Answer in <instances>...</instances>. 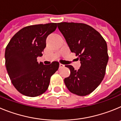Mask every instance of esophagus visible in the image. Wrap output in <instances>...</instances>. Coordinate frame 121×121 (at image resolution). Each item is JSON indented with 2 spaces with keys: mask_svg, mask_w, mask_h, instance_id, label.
<instances>
[{
  "mask_svg": "<svg viewBox=\"0 0 121 121\" xmlns=\"http://www.w3.org/2000/svg\"><path fill=\"white\" fill-rule=\"evenodd\" d=\"M64 67V65L62 64H59V68H62V67Z\"/></svg>",
  "mask_w": 121,
  "mask_h": 121,
  "instance_id": "1",
  "label": "esophagus"
}]
</instances>
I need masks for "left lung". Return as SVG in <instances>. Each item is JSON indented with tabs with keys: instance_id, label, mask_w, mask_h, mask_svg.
Instances as JSON below:
<instances>
[{
	"instance_id": "left-lung-1",
	"label": "left lung",
	"mask_w": 121,
	"mask_h": 121,
	"mask_svg": "<svg viewBox=\"0 0 121 121\" xmlns=\"http://www.w3.org/2000/svg\"><path fill=\"white\" fill-rule=\"evenodd\" d=\"M57 26L81 64L78 70L66 65L70 75L65 78V84L72 93L81 96L89 95L105 76L108 60L106 42L99 32L85 23L61 22Z\"/></svg>"
}]
</instances>
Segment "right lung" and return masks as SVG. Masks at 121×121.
<instances>
[{
	"instance_id": "add662e5",
	"label": "right lung",
	"mask_w": 121,
	"mask_h": 121,
	"mask_svg": "<svg viewBox=\"0 0 121 121\" xmlns=\"http://www.w3.org/2000/svg\"><path fill=\"white\" fill-rule=\"evenodd\" d=\"M56 23L30 25L14 35L5 49V66L13 85L19 92L30 97L43 94L59 64L37 62L46 47V39L56 30Z\"/></svg>"
}]
</instances>
